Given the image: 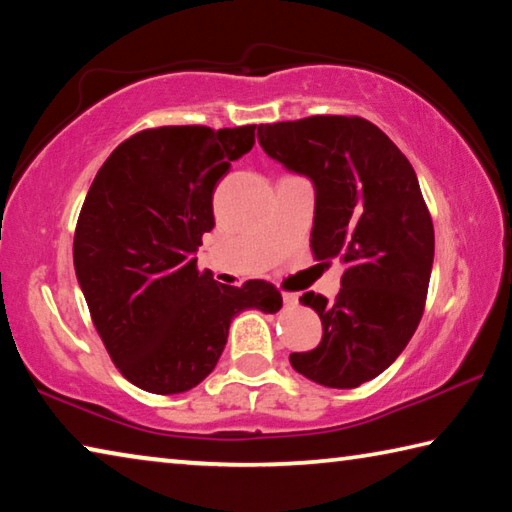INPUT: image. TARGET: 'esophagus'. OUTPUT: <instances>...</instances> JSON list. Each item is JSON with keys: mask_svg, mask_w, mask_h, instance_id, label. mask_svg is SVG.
Returning a JSON list of instances; mask_svg holds the SVG:
<instances>
[{"mask_svg": "<svg viewBox=\"0 0 512 512\" xmlns=\"http://www.w3.org/2000/svg\"><path fill=\"white\" fill-rule=\"evenodd\" d=\"M284 307H296L298 305V293H282Z\"/></svg>", "mask_w": 512, "mask_h": 512, "instance_id": "obj_1", "label": "esophagus"}]
</instances>
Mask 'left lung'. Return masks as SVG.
Listing matches in <instances>:
<instances>
[{"instance_id": "1", "label": "left lung", "mask_w": 512, "mask_h": 512, "mask_svg": "<svg viewBox=\"0 0 512 512\" xmlns=\"http://www.w3.org/2000/svg\"><path fill=\"white\" fill-rule=\"evenodd\" d=\"M257 140L284 169L314 183L311 250L345 264L334 302L302 293L323 339L289 361L327 388H357L400 357L422 318L433 223L406 155L361 117L316 115L262 124Z\"/></svg>"}]
</instances>
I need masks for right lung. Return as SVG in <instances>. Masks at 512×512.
Here are the masks:
<instances>
[{
  "mask_svg": "<svg viewBox=\"0 0 512 512\" xmlns=\"http://www.w3.org/2000/svg\"><path fill=\"white\" fill-rule=\"evenodd\" d=\"M253 144L255 126L151 128L121 142L92 180L74 232L76 280L112 363L142 391L198 386L239 311L282 307L273 284H219L194 257L214 228L216 183Z\"/></svg>",
  "mask_w": 512,
  "mask_h": 512,
  "instance_id": "right-lung-1",
  "label": "right lung"
}]
</instances>
